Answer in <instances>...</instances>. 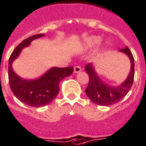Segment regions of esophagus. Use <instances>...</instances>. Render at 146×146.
<instances>
[{
	"label": "esophagus",
	"instance_id": "esophagus-1",
	"mask_svg": "<svg viewBox=\"0 0 146 146\" xmlns=\"http://www.w3.org/2000/svg\"><path fill=\"white\" fill-rule=\"evenodd\" d=\"M81 70H82V69H81V68L80 66L74 67V73H80V72H81Z\"/></svg>",
	"mask_w": 146,
	"mask_h": 146
}]
</instances>
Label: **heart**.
I'll use <instances>...</instances> for the list:
<instances>
[{"mask_svg":"<svg viewBox=\"0 0 146 146\" xmlns=\"http://www.w3.org/2000/svg\"><path fill=\"white\" fill-rule=\"evenodd\" d=\"M101 42H102V38L100 36L92 35L84 39L83 45L86 49H92L99 45Z\"/></svg>","mask_w":146,"mask_h":146,"instance_id":"obj_1","label":"heart"}]
</instances>
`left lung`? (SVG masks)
Returning a JSON list of instances; mask_svg holds the SVG:
<instances>
[{"label":"left lung","mask_w":146,"mask_h":146,"mask_svg":"<svg viewBox=\"0 0 146 146\" xmlns=\"http://www.w3.org/2000/svg\"><path fill=\"white\" fill-rule=\"evenodd\" d=\"M130 60V70L126 79L118 86H110L102 81L96 70L94 63H88L85 67L86 73L89 77V82L85 92L88 97L94 104L100 106H110L116 104L122 99L131 88L134 80L135 62L134 58L127 47L119 50Z\"/></svg>","instance_id":"1"}]
</instances>
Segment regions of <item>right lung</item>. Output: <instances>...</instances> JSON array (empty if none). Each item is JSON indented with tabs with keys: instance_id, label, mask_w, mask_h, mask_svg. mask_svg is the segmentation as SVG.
I'll return each instance as SVG.
<instances>
[{
	"instance_id": "right-lung-1",
	"label": "right lung",
	"mask_w": 146,
	"mask_h": 146,
	"mask_svg": "<svg viewBox=\"0 0 146 146\" xmlns=\"http://www.w3.org/2000/svg\"><path fill=\"white\" fill-rule=\"evenodd\" d=\"M44 36V34H39L24 39L15 48L9 60V81L11 89L18 99L30 107H44L51 103L59 93V84L61 80L70 76L73 72V67H52L42 76L33 80L24 79L15 73L12 64L19 56L23 49L29 47L33 40Z\"/></svg>"
}]
</instances>
